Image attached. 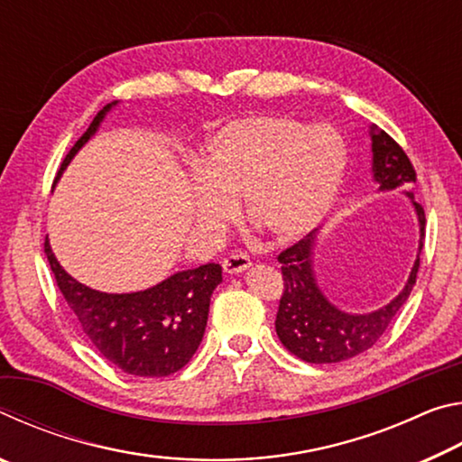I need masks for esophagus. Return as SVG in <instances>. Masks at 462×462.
<instances>
[{"instance_id": "1", "label": "esophagus", "mask_w": 462, "mask_h": 462, "mask_svg": "<svg viewBox=\"0 0 462 462\" xmlns=\"http://www.w3.org/2000/svg\"><path fill=\"white\" fill-rule=\"evenodd\" d=\"M222 267L226 273H230V275L232 273H242L250 267V259L242 253H232L230 256H226V259L222 261Z\"/></svg>"}]
</instances>
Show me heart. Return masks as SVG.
I'll return each mask as SVG.
<instances>
[{
    "label": "heart",
    "mask_w": 462,
    "mask_h": 462,
    "mask_svg": "<svg viewBox=\"0 0 462 462\" xmlns=\"http://www.w3.org/2000/svg\"><path fill=\"white\" fill-rule=\"evenodd\" d=\"M346 144L330 126L291 116H250L226 124L208 143L191 199L201 230L228 224L236 203L250 224L289 242L318 228L338 198Z\"/></svg>",
    "instance_id": "heart-1"
}]
</instances>
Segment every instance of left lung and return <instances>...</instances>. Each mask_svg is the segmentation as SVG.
<instances>
[{"instance_id":"obj_1","label":"left lung","mask_w":462,"mask_h":462,"mask_svg":"<svg viewBox=\"0 0 462 462\" xmlns=\"http://www.w3.org/2000/svg\"><path fill=\"white\" fill-rule=\"evenodd\" d=\"M371 140L373 177L379 183L381 191L416 183V169H413L408 154L385 130L373 126ZM405 195L411 198L420 224L418 259L413 263L403 291L385 308L371 311V314H346L326 300V295L319 291L314 267H311L316 232H310L308 236H303L277 256L285 289L279 300L275 330L289 353L314 365L342 363L369 350L387 330L391 319L397 316V311L402 310L413 285H416L420 253L424 246V208L418 201H413L411 191H405Z\"/></svg>"}]
</instances>
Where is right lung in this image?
<instances>
[{"instance_id":"obj_1","label":"right lung","mask_w":462,"mask_h":462,"mask_svg":"<svg viewBox=\"0 0 462 462\" xmlns=\"http://www.w3.org/2000/svg\"><path fill=\"white\" fill-rule=\"evenodd\" d=\"M116 104L118 101L99 109L88 132L65 156L59 175ZM44 253L62 297L106 361L134 377H167L191 361L206 332L209 297L222 283L220 264L208 263L175 273L144 291L101 293L60 267L49 238L44 240Z\"/></svg>"}]
</instances>
